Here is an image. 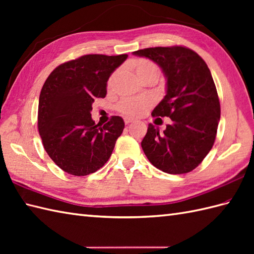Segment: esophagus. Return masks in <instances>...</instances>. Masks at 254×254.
Here are the masks:
<instances>
[{"mask_svg":"<svg viewBox=\"0 0 254 254\" xmlns=\"http://www.w3.org/2000/svg\"><path fill=\"white\" fill-rule=\"evenodd\" d=\"M133 122V119H130V118H124V123L127 124V126H128V124Z\"/></svg>","mask_w":254,"mask_h":254,"instance_id":"34e87169","label":"esophagus"}]
</instances>
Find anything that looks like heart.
<instances>
[{
    "instance_id": "b5f03b06",
    "label": "heart",
    "mask_w": 254,
    "mask_h": 254,
    "mask_svg": "<svg viewBox=\"0 0 254 254\" xmlns=\"http://www.w3.org/2000/svg\"><path fill=\"white\" fill-rule=\"evenodd\" d=\"M130 67L133 69L137 77L145 82V80L155 78L157 79L160 75V69L157 64L155 62L148 60V59H135L130 63ZM119 75V69L113 72L110 77L108 78L107 86L108 88L111 89L116 84V80ZM154 105V99L152 97L144 96V97H135V98H126L122 99L117 106L119 112L127 117L138 118L144 116L148 111L150 107Z\"/></svg>"
}]
</instances>
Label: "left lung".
Here are the masks:
<instances>
[{
    "instance_id": "1",
    "label": "left lung",
    "mask_w": 254,
    "mask_h": 254,
    "mask_svg": "<svg viewBox=\"0 0 254 254\" xmlns=\"http://www.w3.org/2000/svg\"><path fill=\"white\" fill-rule=\"evenodd\" d=\"M157 63L167 78V93L152 112L169 117L163 133L148 124L142 148L156 168L170 175L190 172L212 149L220 119L216 86L207 64L196 52L182 46L155 47L134 51Z\"/></svg>"
}]
</instances>
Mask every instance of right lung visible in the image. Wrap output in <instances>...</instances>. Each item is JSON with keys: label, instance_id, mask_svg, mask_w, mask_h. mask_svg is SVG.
I'll return each instance as SVG.
<instances>
[{"label": "right lung", "instance_id": "obj_1", "mask_svg": "<svg viewBox=\"0 0 254 254\" xmlns=\"http://www.w3.org/2000/svg\"><path fill=\"white\" fill-rule=\"evenodd\" d=\"M127 55H86L56 67L42 86L38 130L56 165L73 176H87L110 158L124 128L121 117L104 127L91 119L93 102L105 98L107 82Z\"/></svg>", "mask_w": 254, "mask_h": 254}]
</instances>
